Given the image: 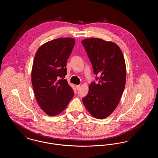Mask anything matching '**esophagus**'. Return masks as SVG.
<instances>
[{
  "mask_svg": "<svg viewBox=\"0 0 158 158\" xmlns=\"http://www.w3.org/2000/svg\"><path fill=\"white\" fill-rule=\"evenodd\" d=\"M76 89H77V90H78V89H80V88H81V85H76Z\"/></svg>",
  "mask_w": 158,
  "mask_h": 158,
  "instance_id": "34e87169",
  "label": "esophagus"
}]
</instances>
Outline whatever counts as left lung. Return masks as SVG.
Wrapping results in <instances>:
<instances>
[{
    "instance_id": "obj_1",
    "label": "left lung",
    "mask_w": 158,
    "mask_h": 158,
    "mask_svg": "<svg viewBox=\"0 0 158 158\" xmlns=\"http://www.w3.org/2000/svg\"><path fill=\"white\" fill-rule=\"evenodd\" d=\"M99 82H92L82 99L88 112L95 118L104 119L118 105L126 82V66L120 48L112 41L100 38L83 40ZM98 78H97L98 79Z\"/></svg>"
}]
</instances>
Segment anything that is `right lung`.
I'll list each match as a JSON object with an SVG mask.
<instances>
[{"mask_svg":"<svg viewBox=\"0 0 158 158\" xmlns=\"http://www.w3.org/2000/svg\"><path fill=\"white\" fill-rule=\"evenodd\" d=\"M75 44L73 38H60L45 43L35 53L31 82L38 105L48 115L60 114L74 96L63 77L67 74V60Z\"/></svg>","mask_w":158,"mask_h":158,"instance_id":"1","label":"right lung"}]
</instances>
